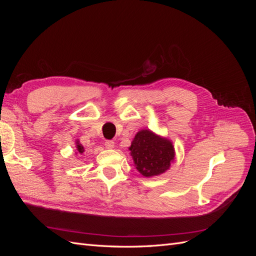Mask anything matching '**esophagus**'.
I'll return each instance as SVG.
<instances>
[{
	"label": "esophagus",
	"mask_w": 256,
	"mask_h": 256,
	"mask_svg": "<svg viewBox=\"0 0 256 256\" xmlns=\"http://www.w3.org/2000/svg\"><path fill=\"white\" fill-rule=\"evenodd\" d=\"M104 146L106 147L108 150H112V148H114V146H115V143L113 142V141H110V140H108V141H106L104 142Z\"/></svg>",
	"instance_id": "esophagus-1"
}]
</instances>
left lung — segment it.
Here are the masks:
<instances>
[{"instance_id":"1","label":"left lung","mask_w":256,"mask_h":256,"mask_svg":"<svg viewBox=\"0 0 256 256\" xmlns=\"http://www.w3.org/2000/svg\"><path fill=\"white\" fill-rule=\"evenodd\" d=\"M129 150L136 168L144 177L166 173L175 159L173 142L150 129L138 131Z\"/></svg>"}]
</instances>
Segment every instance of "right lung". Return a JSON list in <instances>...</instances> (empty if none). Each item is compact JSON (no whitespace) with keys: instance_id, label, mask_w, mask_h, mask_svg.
<instances>
[{"instance_id":"add662e5","label":"right lung","mask_w":256,"mask_h":256,"mask_svg":"<svg viewBox=\"0 0 256 256\" xmlns=\"http://www.w3.org/2000/svg\"><path fill=\"white\" fill-rule=\"evenodd\" d=\"M74 143H76V154H82L84 152V147H83V145L80 143L79 140H76Z\"/></svg>"}]
</instances>
